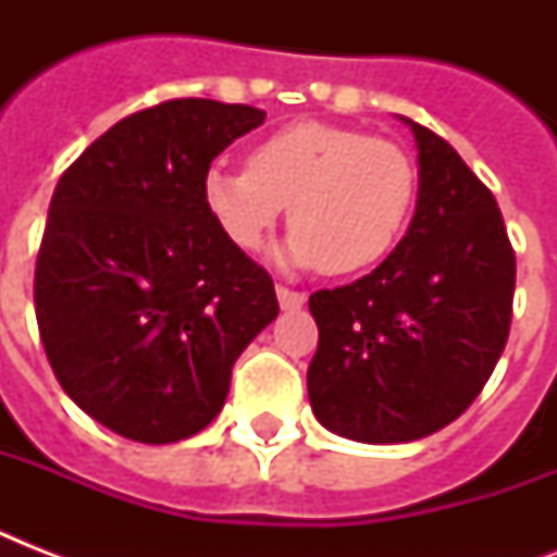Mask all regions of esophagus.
<instances>
[{
    "instance_id": "esophagus-1",
    "label": "esophagus",
    "mask_w": 557,
    "mask_h": 557,
    "mask_svg": "<svg viewBox=\"0 0 557 557\" xmlns=\"http://www.w3.org/2000/svg\"><path fill=\"white\" fill-rule=\"evenodd\" d=\"M277 300H280V309H286V312H295L300 306L306 304V295L304 292H292L286 286H277Z\"/></svg>"
}]
</instances>
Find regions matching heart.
<instances>
[{"label": "heart", "mask_w": 557, "mask_h": 557, "mask_svg": "<svg viewBox=\"0 0 557 557\" xmlns=\"http://www.w3.org/2000/svg\"><path fill=\"white\" fill-rule=\"evenodd\" d=\"M416 199L407 152L349 126L300 121L265 135L248 168L210 164L201 201L227 243L257 251L283 216L295 231L274 260L286 269L356 274L384 260Z\"/></svg>", "instance_id": "obj_1"}]
</instances>
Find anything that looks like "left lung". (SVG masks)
I'll use <instances>...</instances> for the list:
<instances>
[{
	"label": "left lung",
	"instance_id": "8db88e82",
	"mask_svg": "<svg viewBox=\"0 0 557 557\" xmlns=\"http://www.w3.org/2000/svg\"><path fill=\"white\" fill-rule=\"evenodd\" d=\"M410 126L419 196L401 243L367 277L309 297L314 419L344 440L413 442L480 396L503 356L515 251L492 190L448 141Z\"/></svg>",
	"mask_w": 557,
	"mask_h": 557
}]
</instances>
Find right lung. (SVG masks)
Listing matches in <instances>:
<instances>
[{
    "label": "right lung",
    "instance_id": "right-lung-1",
    "mask_svg": "<svg viewBox=\"0 0 557 557\" xmlns=\"http://www.w3.org/2000/svg\"><path fill=\"white\" fill-rule=\"evenodd\" d=\"M262 121L243 103L168 100L100 135L51 196L39 338L74 405L126 440L208 428L236 358L277 318L271 277L201 201L210 161Z\"/></svg>",
    "mask_w": 557,
    "mask_h": 557
}]
</instances>
